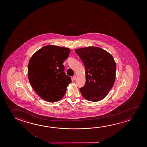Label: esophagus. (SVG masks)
Here are the masks:
<instances>
[{
  "mask_svg": "<svg viewBox=\"0 0 147 147\" xmlns=\"http://www.w3.org/2000/svg\"><path fill=\"white\" fill-rule=\"evenodd\" d=\"M76 79V76H74L73 77V80H75Z\"/></svg>",
  "mask_w": 147,
  "mask_h": 147,
  "instance_id": "esophagus-1",
  "label": "esophagus"
}]
</instances>
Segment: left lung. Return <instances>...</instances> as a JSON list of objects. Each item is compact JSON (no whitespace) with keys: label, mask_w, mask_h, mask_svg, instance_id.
Wrapping results in <instances>:
<instances>
[{"label":"left lung","mask_w":147,"mask_h":147,"mask_svg":"<svg viewBox=\"0 0 147 147\" xmlns=\"http://www.w3.org/2000/svg\"><path fill=\"white\" fill-rule=\"evenodd\" d=\"M86 69V84L80 88L82 96L89 101L104 99L115 80L116 63L111 54L102 49L88 47L76 49Z\"/></svg>","instance_id":"8db88e82"}]
</instances>
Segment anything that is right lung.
<instances>
[{
	"label": "right lung",
	"instance_id": "add662e5",
	"mask_svg": "<svg viewBox=\"0 0 147 147\" xmlns=\"http://www.w3.org/2000/svg\"><path fill=\"white\" fill-rule=\"evenodd\" d=\"M70 51L67 48L47 45L34 53L29 60V82L43 100L54 102L65 95L71 79L64 72L63 63Z\"/></svg>",
	"mask_w": 147,
	"mask_h": 147
}]
</instances>
